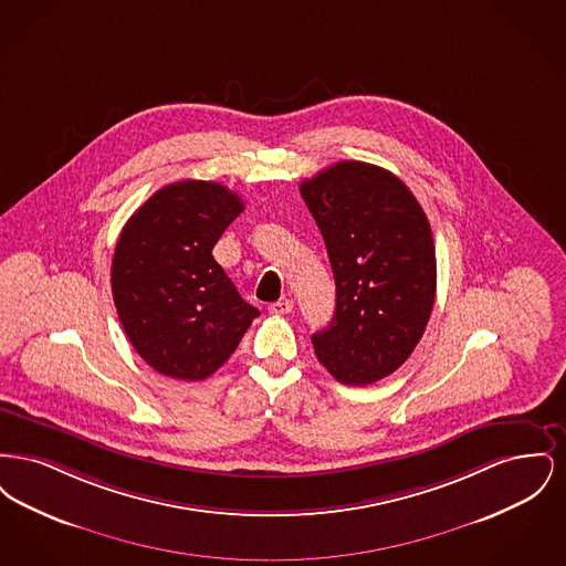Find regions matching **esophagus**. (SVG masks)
Listing matches in <instances>:
<instances>
[{"label":"esophagus","instance_id":"34e87169","mask_svg":"<svg viewBox=\"0 0 566 566\" xmlns=\"http://www.w3.org/2000/svg\"><path fill=\"white\" fill-rule=\"evenodd\" d=\"M293 307H295V303L291 298H280V301L271 303L270 312L271 314H277V316H284V314H291Z\"/></svg>","mask_w":566,"mask_h":566}]
</instances>
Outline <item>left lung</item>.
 Returning <instances> with one entry per match:
<instances>
[{
    "label": "left lung",
    "mask_w": 566,
    "mask_h": 566,
    "mask_svg": "<svg viewBox=\"0 0 566 566\" xmlns=\"http://www.w3.org/2000/svg\"><path fill=\"white\" fill-rule=\"evenodd\" d=\"M335 275L331 324L312 335L326 371L367 386L395 374L431 318V224L403 182L371 163L339 161L301 182Z\"/></svg>",
    "instance_id": "8db88e82"
}]
</instances>
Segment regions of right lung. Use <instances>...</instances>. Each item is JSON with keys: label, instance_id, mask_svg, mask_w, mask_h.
Returning <instances> with one entry per match:
<instances>
[{"label": "right lung", "instance_id": "obj_1", "mask_svg": "<svg viewBox=\"0 0 566 566\" xmlns=\"http://www.w3.org/2000/svg\"><path fill=\"white\" fill-rule=\"evenodd\" d=\"M242 210L238 192L182 180L157 190L120 231L114 305L135 352L161 376H212L259 316L212 256Z\"/></svg>", "mask_w": 566, "mask_h": 566}]
</instances>
